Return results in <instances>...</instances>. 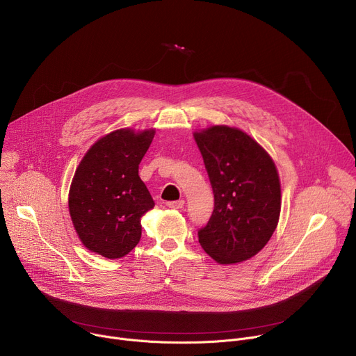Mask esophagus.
<instances>
[{
  "mask_svg": "<svg viewBox=\"0 0 356 356\" xmlns=\"http://www.w3.org/2000/svg\"><path fill=\"white\" fill-rule=\"evenodd\" d=\"M166 206H168L169 209L179 210V209H183V207H184V201H183V200H179V201H169V202H166Z\"/></svg>",
  "mask_w": 356,
  "mask_h": 356,
  "instance_id": "1",
  "label": "esophagus"
}]
</instances>
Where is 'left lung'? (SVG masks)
I'll return each instance as SVG.
<instances>
[{"label":"left lung","instance_id":"obj_1","mask_svg":"<svg viewBox=\"0 0 356 356\" xmlns=\"http://www.w3.org/2000/svg\"><path fill=\"white\" fill-rule=\"evenodd\" d=\"M214 193L198 242L221 265L246 261L268 243L280 216V181L268 152L227 125L194 132Z\"/></svg>","mask_w":356,"mask_h":356}]
</instances>
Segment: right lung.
<instances>
[{"mask_svg":"<svg viewBox=\"0 0 356 356\" xmlns=\"http://www.w3.org/2000/svg\"><path fill=\"white\" fill-rule=\"evenodd\" d=\"M155 129H118L98 139L81 159L69 191V211L83 245L98 255L118 259L142 234L140 217L154 209L138 175Z\"/></svg>","mask_w":356,"mask_h":356,"instance_id":"add662e5","label":"right lung"}]
</instances>
